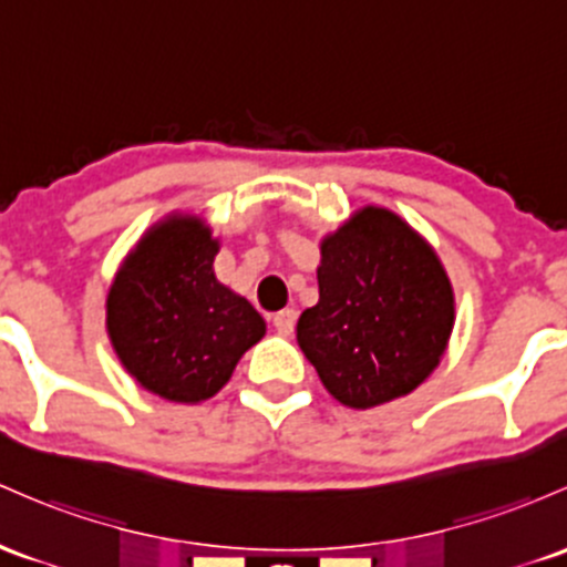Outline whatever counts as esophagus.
Returning a JSON list of instances; mask_svg holds the SVG:
<instances>
[{
  "mask_svg": "<svg viewBox=\"0 0 567 567\" xmlns=\"http://www.w3.org/2000/svg\"><path fill=\"white\" fill-rule=\"evenodd\" d=\"M274 328L279 336H290L296 331V312L293 309H282V312L274 315Z\"/></svg>",
  "mask_w": 567,
  "mask_h": 567,
  "instance_id": "1",
  "label": "esophagus"
}]
</instances>
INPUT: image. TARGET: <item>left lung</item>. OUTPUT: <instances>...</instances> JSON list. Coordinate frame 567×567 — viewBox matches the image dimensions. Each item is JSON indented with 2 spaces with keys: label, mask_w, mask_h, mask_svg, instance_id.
Wrapping results in <instances>:
<instances>
[{
  "label": "left lung",
  "mask_w": 567,
  "mask_h": 567,
  "mask_svg": "<svg viewBox=\"0 0 567 567\" xmlns=\"http://www.w3.org/2000/svg\"><path fill=\"white\" fill-rule=\"evenodd\" d=\"M320 301L296 339L326 390L371 409L420 388L455 326V293L439 255L395 213L363 207L320 245Z\"/></svg>",
  "instance_id": "left-lung-1"
}]
</instances>
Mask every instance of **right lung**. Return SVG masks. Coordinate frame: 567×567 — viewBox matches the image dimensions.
Returning <instances> with one entry per match:
<instances>
[{"label": "right lung", "instance_id": "right-lung-1", "mask_svg": "<svg viewBox=\"0 0 567 567\" xmlns=\"http://www.w3.org/2000/svg\"><path fill=\"white\" fill-rule=\"evenodd\" d=\"M220 241L198 217L172 215L123 260L107 296V333L123 369L151 393L202 403L266 333L247 298L215 277Z\"/></svg>", "mask_w": 567, "mask_h": 567}]
</instances>
